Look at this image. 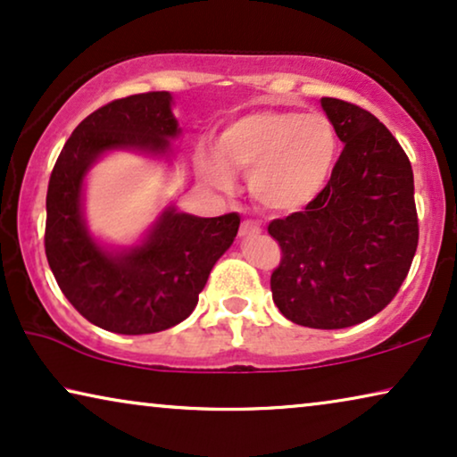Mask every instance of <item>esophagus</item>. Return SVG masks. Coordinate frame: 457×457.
Returning a JSON list of instances; mask_svg holds the SVG:
<instances>
[{"instance_id":"esophagus-1","label":"esophagus","mask_w":457,"mask_h":457,"mask_svg":"<svg viewBox=\"0 0 457 457\" xmlns=\"http://www.w3.org/2000/svg\"><path fill=\"white\" fill-rule=\"evenodd\" d=\"M239 233H241V237H253V235L262 233V227H260V222H255V220H243Z\"/></svg>"}]
</instances>
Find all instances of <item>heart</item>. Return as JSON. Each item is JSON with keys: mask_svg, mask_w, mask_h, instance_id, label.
<instances>
[{"mask_svg": "<svg viewBox=\"0 0 457 457\" xmlns=\"http://www.w3.org/2000/svg\"><path fill=\"white\" fill-rule=\"evenodd\" d=\"M337 133L324 114L258 110L235 118L205 162L218 187L233 185L230 166L249 172L255 202L272 212H297L324 191L337 164Z\"/></svg>", "mask_w": 457, "mask_h": 457, "instance_id": "heart-1", "label": "heart"}]
</instances>
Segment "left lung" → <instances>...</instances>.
Masks as SVG:
<instances>
[{"mask_svg": "<svg viewBox=\"0 0 457 457\" xmlns=\"http://www.w3.org/2000/svg\"><path fill=\"white\" fill-rule=\"evenodd\" d=\"M345 143L333 177L302 212L277 218L270 277L280 314L310 328H347L397 295L418 247L414 172L391 130L360 105L320 99Z\"/></svg>", "mask_w": 457, "mask_h": 457, "instance_id": "obj_1", "label": "left lung"}]
</instances>
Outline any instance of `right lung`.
Segmentation results:
<instances>
[{
    "label": "right lung",
    "mask_w": 457,
    "mask_h": 457,
    "mask_svg": "<svg viewBox=\"0 0 457 457\" xmlns=\"http://www.w3.org/2000/svg\"><path fill=\"white\" fill-rule=\"evenodd\" d=\"M170 93L149 91L102 105L72 130L49 177L46 255L74 310L118 335L160 333L195 310L218 258L235 241V212L197 218L166 208L141 245L105 252L87 233L83 180L110 149L166 154L180 133Z\"/></svg>",
    "instance_id": "right-lung-1"
}]
</instances>
